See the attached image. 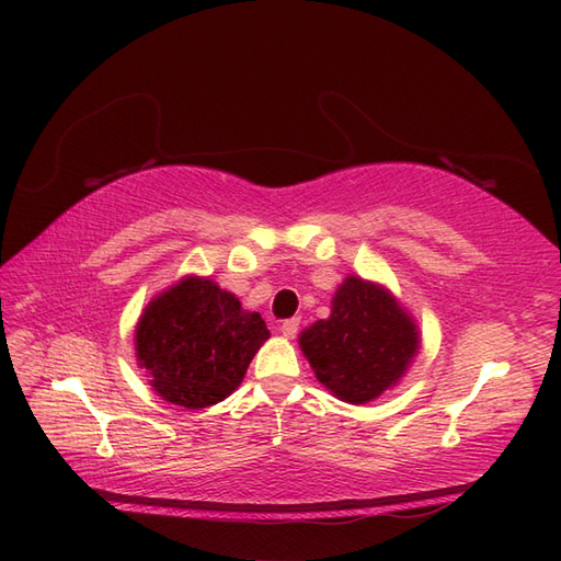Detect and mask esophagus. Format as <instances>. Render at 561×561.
<instances>
[{
  "label": "esophagus",
  "mask_w": 561,
  "mask_h": 561,
  "mask_svg": "<svg viewBox=\"0 0 561 561\" xmlns=\"http://www.w3.org/2000/svg\"><path fill=\"white\" fill-rule=\"evenodd\" d=\"M279 332L284 337H296V332H299V318H289V320H284V323L279 325Z\"/></svg>",
  "instance_id": "obj_1"
}]
</instances>
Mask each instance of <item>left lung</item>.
<instances>
[{
  "instance_id": "obj_1",
  "label": "left lung",
  "mask_w": 561,
  "mask_h": 561,
  "mask_svg": "<svg viewBox=\"0 0 561 561\" xmlns=\"http://www.w3.org/2000/svg\"><path fill=\"white\" fill-rule=\"evenodd\" d=\"M299 344L320 383L364 404L408 371L420 332L388 289L352 274L332 296L330 318L304 330Z\"/></svg>"
}]
</instances>
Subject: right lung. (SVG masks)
<instances>
[{
  "instance_id": "1",
  "label": "right lung",
  "mask_w": 561,
  "mask_h": 561,
  "mask_svg": "<svg viewBox=\"0 0 561 561\" xmlns=\"http://www.w3.org/2000/svg\"><path fill=\"white\" fill-rule=\"evenodd\" d=\"M270 330L233 294L185 277L159 294L137 323V362L165 402L187 410L217 404L241 386Z\"/></svg>"
}]
</instances>
